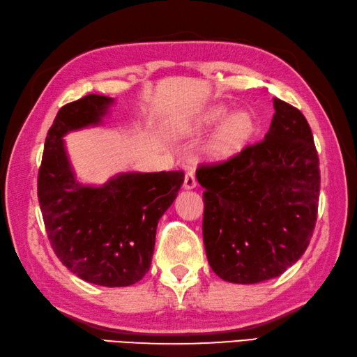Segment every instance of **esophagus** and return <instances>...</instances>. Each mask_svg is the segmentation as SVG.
I'll return each mask as SVG.
<instances>
[{"label":"esophagus","instance_id":"esophagus-1","mask_svg":"<svg viewBox=\"0 0 357 357\" xmlns=\"http://www.w3.org/2000/svg\"><path fill=\"white\" fill-rule=\"evenodd\" d=\"M197 187V178L193 172H187L185 173V179H184V189L185 190H190V189H195Z\"/></svg>","mask_w":357,"mask_h":357}]
</instances>
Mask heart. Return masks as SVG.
Returning <instances> with one entry per match:
<instances>
[{"label": "heart", "instance_id": "heart-1", "mask_svg": "<svg viewBox=\"0 0 357 357\" xmlns=\"http://www.w3.org/2000/svg\"><path fill=\"white\" fill-rule=\"evenodd\" d=\"M226 105H215L198 116L195 129H206L225 120L209 144V154L215 159H226L234 156L246 145L255 132V119L246 111H236L229 114Z\"/></svg>", "mask_w": 357, "mask_h": 357}]
</instances>
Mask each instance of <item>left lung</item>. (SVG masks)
Segmentation results:
<instances>
[{
  "mask_svg": "<svg viewBox=\"0 0 357 357\" xmlns=\"http://www.w3.org/2000/svg\"><path fill=\"white\" fill-rule=\"evenodd\" d=\"M262 142L197 170L203 241L213 273L234 284L280 276L306 251L320 195L319 156L304 115L273 98Z\"/></svg>",
  "mask_w": 357,
  "mask_h": 357,
  "instance_id": "1",
  "label": "left lung"
}]
</instances>
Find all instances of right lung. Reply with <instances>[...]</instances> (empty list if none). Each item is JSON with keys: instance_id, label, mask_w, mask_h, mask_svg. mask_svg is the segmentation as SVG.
I'll use <instances>...</instances> for the list:
<instances>
[{"instance_id": "1", "label": "right lung", "mask_w": 357, "mask_h": 357, "mask_svg": "<svg viewBox=\"0 0 357 357\" xmlns=\"http://www.w3.org/2000/svg\"><path fill=\"white\" fill-rule=\"evenodd\" d=\"M111 96L87 95L57 112L38 170V203L56 256L81 280L132 286L150 270L159 218L184 183L183 172L116 173L105 184L77 179L66 135L100 126Z\"/></svg>"}]
</instances>
